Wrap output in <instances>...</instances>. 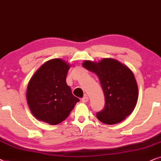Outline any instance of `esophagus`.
Instances as JSON below:
<instances>
[{"label":"esophagus","mask_w":161,"mask_h":161,"mask_svg":"<svg viewBox=\"0 0 161 161\" xmlns=\"http://www.w3.org/2000/svg\"><path fill=\"white\" fill-rule=\"evenodd\" d=\"M88 100H89V98L87 97V96H84V97H83V98H82V102L83 103H86V102H88Z\"/></svg>","instance_id":"34e87169"}]
</instances>
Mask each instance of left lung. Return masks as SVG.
I'll return each mask as SVG.
<instances>
[{
	"label": "left lung",
	"instance_id": "left-lung-1",
	"mask_svg": "<svg viewBox=\"0 0 161 161\" xmlns=\"http://www.w3.org/2000/svg\"><path fill=\"white\" fill-rule=\"evenodd\" d=\"M83 68L97 75L105 99L104 108L96 117L106 124L121 122L136 108L138 87L131 70L112 58H104L98 63L85 60Z\"/></svg>",
	"mask_w": 161,
	"mask_h": 161
}]
</instances>
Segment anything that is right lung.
Masks as SVG:
<instances>
[{
  "mask_svg": "<svg viewBox=\"0 0 161 161\" xmlns=\"http://www.w3.org/2000/svg\"><path fill=\"white\" fill-rule=\"evenodd\" d=\"M70 65L62 59L47 61L30 79L26 100L32 115L39 121L57 125L67 119L79 99L66 83Z\"/></svg>",
  "mask_w": 161,
  "mask_h": 161,
  "instance_id": "1",
  "label": "right lung"
}]
</instances>
